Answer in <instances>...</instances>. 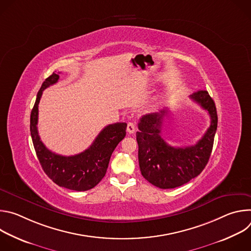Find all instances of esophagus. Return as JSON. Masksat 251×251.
<instances>
[{
	"label": "esophagus",
	"mask_w": 251,
	"mask_h": 251,
	"mask_svg": "<svg viewBox=\"0 0 251 251\" xmlns=\"http://www.w3.org/2000/svg\"><path fill=\"white\" fill-rule=\"evenodd\" d=\"M136 131V125L134 122H129L127 124V132L129 134H133Z\"/></svg>",
	"instance_id": "esophagus-1"
}]
</instances>
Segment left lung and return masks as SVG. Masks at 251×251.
Segmentation results:
<instances>
[{"instance_id": "1", "label": "left lung", "mask_w": 251, "mask_h": 251, "mask_svg": "<svg viewBox=\"0 0 251 251\" xmlns=\"http://www.w3.org/2000/svg\"><path fill=\"white\" fill-rule=\"evenodd\" d=\"M190 98L210 117L209 127L196 145L172 147L165 142L160 134L167 109L143 116L138 123L136 138L141 174L160 189H174L190 182L202 172L211 154L218 128L216 104L206 90H199Z\"/></svg>"}]
</instances>
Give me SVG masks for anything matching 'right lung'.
I'll return each instance as SVG.
<instances>
[{"mask_svg": "<svg viewBox=\"0 0 251 251\" xmlns=\"http://www.w3.org/2000/svg\"><path fill=\"white\" fill-rule=\"evenodd\" d=\"M59 75L52 74L43 83L30 113V135L33 147L43 170L50 180L74 191H88L94 188L106 174L110 157L126 136V123H114L106 126L84 152L75 156H61L50 151L42 142L38 132L39 103L43 91L56 83Z\"/></svg>", "mask_w": 251, "mask_h": 251, "instance_id": "1", "label": "right lung"}]
</instances>
